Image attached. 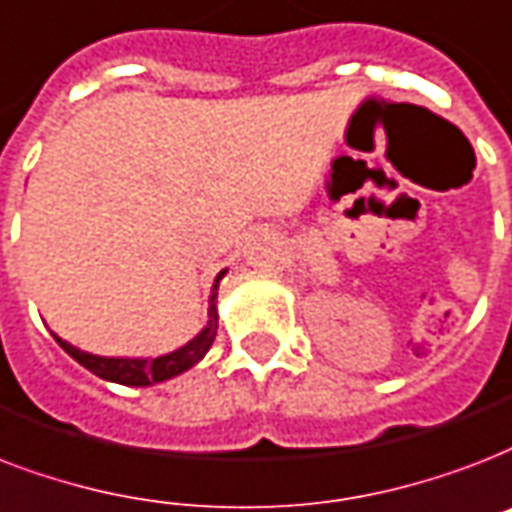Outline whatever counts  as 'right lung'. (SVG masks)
Returning a JSON list of instances; mask_svg holds the SVG:
<instances>
[{
  "mask_svg": "<svg viewBox=\"0 0 512 512\" xmlns=\"http://www.w3.org/2000/svg\"><path fill=\"white\" fill-rule=\"evenodd\" d=\"M228 271H220L214 276L212 295H209V308H206V325L201 327V333L190 338L185 346L169 351V354H161V357H101V354H91V351H83L72 346L64 338H58L53 333V338L58 341V346L77 360L83 368H88L93 376L104 378V381H112V384L123 386H152L161 384V381H169V378L185 373V370L195 368L198 362L204 360L206 351L212 349L214 335H217V290H220L222 276Z\"/></svg>",
  "mask_w": 512,
  "mask_h": 512,
  "instance_id": "right-lung-1",
  "label": "right lung"
}]
</instances>
